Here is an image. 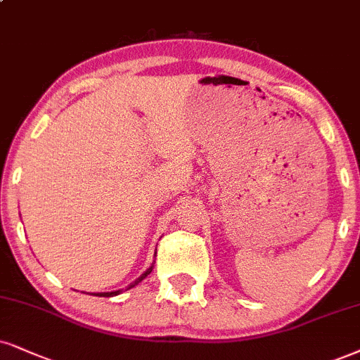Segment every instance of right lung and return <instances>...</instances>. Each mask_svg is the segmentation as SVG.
Listing matches in <instances>:
<instances>
[{
  "mask_svg": "<svg viewBox=\"0 0 360 360\" xmlns=\"http://www.w3.org/2000/svg\"><path fill=\"white\" fill-rule=\"evenodd\" d=\"M150 272H152V267H150L148 270H146V272L143 274V275H141V277L140 278H136V281L135 282H133L131 283V285H128L127 288H131V287H135L136 285V283H139V282H141V281H143V278L146 277V275H148ZM120 292H122V290H117V292H106V294H96V295H100V297H113V295H118L120 294Z\"/></svg>",
  "mask_w": 360,
  "mask_h": 360,
  "instance_id": "right-lung-1",
  "label": "right lung"
}]
</instances>
